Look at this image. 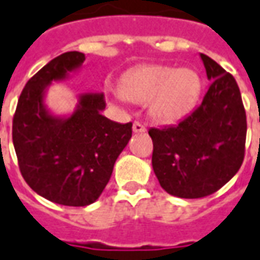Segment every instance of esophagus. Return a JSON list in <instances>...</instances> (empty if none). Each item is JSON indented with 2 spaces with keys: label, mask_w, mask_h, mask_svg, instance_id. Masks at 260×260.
I'll use <instances>...</instances> for the list:
<instances>
[{
  "label": "esophagus",
  "mask_w": 260,
  "mask_h": 260,
  "mask_svg": "<svg viewBox=\"0 0 260 260\" xmlns=\"http://www.w3.org/2000/svg\"><path fill=\"white\" fill-rule=\"evenodd\" d=\"M133 132L134 133H144L146 132V126H143L139 121H134L133 123Z\"/></svg>",
  "instance_id": "34e87169"
}]
</instances>
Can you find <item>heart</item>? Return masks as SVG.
Instances as JSON below:
<instances>
[{
  "mask_svg": "<svg viewBox=\"0 0 260 260\" xmlns=\"http://www.w3.org/2000/svg\"><path fill=\"white\" fill-rule=\"evenodd\" d=\"M200 75L188 68L143 65L134 68L120 82V96L133 103H147L148 116L161 124L185 119L200 100Z\"/></svg>",
  "mask_w": 260,
  "mask_h": 260,
  "instance_id": "heart-1",
  "label": "heart"
}]
</instances>
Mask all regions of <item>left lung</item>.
Instances as JSON below:
<instances>
[{"mask_svg":"<svg viewBox=\"0 0 260 260\" xmlns=\"http://www.w3.org/2000/svg\"><path fill=\"white\" fill-rule=\"evenodd\" d=\"M200 56L211 82L201 106L177 126L148 130L154 174L178 198L214 194L238 173L245 155L246 114L238 83L214 59Z\"/></svg>","mask_w":260,"mask_h":260,"instance_id":"left-lung-1","label":"left lung"}]
</instances>
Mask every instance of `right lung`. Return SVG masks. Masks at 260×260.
Returning a JSON list of instances; mask_svg holds the SVG:
<instances>
[{
	"mask_svg": "<svg viewBox=\"0 0 260 260\" xmlns=\"http://www.w3.org/2000/svg\"><path fill=\"white\" fill-rule=\"evenodd\" d=\"M85 53L66 52L32 76L18 100L12 141L26 184L49 201L86 207L103 192L114 162L132 139V123L105 117V96L86 92L68 114L52 113L46 93L52 83L76 73Z\"/></svg>",
	"mask_w": 260,
	"mask_h": 260,
	"instance_id": "right-lung-1",
	"label": "right lung"
}]
</instances>
